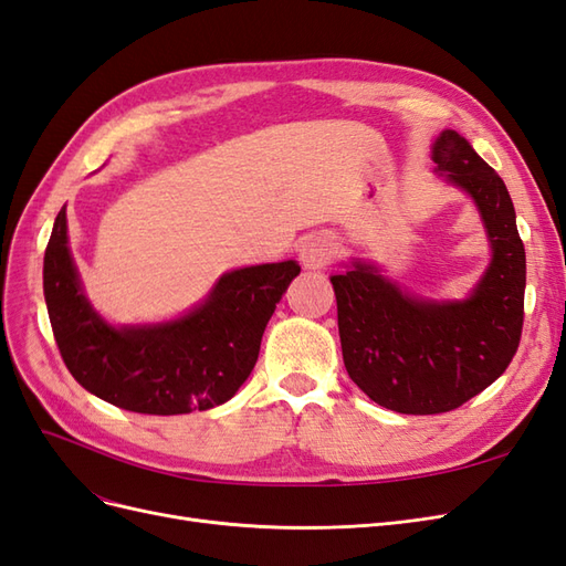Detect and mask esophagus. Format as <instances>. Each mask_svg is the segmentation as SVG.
Returning a JSON list of instances; mask_svg holds the SVG:
<instances>
[{
    "mask_svg": "<svg viewBox=\"0 0 566 566\" xmlns=\"http://www.w3.org/2000/svg\"><path fill=\"white\" fill-rule=\"evenodd\" d=\"M337 252V243L333 241L331 235H310L306 241L300 245V260L306 269H321L328 264Z\"/></svg>",
    "mask_w": 566,
    "mask_h": 566,
    "instance_id": "1",
    "label": "esophagus"
}]
</instances>
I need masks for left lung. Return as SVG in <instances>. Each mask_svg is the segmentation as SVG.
Masks as SVG:
<instances>
[{
	"mask_svg": "<svg viewBox=\"0 0 566 566\" xmlns=\"http://www.w3.org/2000/svg\"><path fill=\"white\" fill-rule=\"evenodd\" d=\"M432 160L474 200L489 235L491 262L472 293L422 300L361 260L331 276L349 378L406 416L447 413L484 391L510 366L524 325L526 254L503 179L453 129L437 136Z\"/></svg>",
	"mask_w": 566,
	"mask_h": 566,
	"instance_id": "obj_1",
	"label": "left lung"
}]
</instances>
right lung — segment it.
Listing matches in <instances>:
<instances>
[{
    "mask_svg": "<svg viewBox=\"0 0 566 566\" xmlns=\"http://www.w3.org/2000/svg\"><path fill=\"white\" fill-rule=\"evenodd\" d=\"M297 273L293 260L235 269L177 321L115 328L84 297L61 208L44 252V300L63 364L84 389L134 413L179 416L229 401L248 380Z\"/></svg>",
    "mask_w": 566,
    "mask_h": 566,
    "instance_id": "1",
    "label": "right lung"
}]
</instances>
